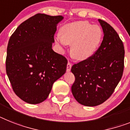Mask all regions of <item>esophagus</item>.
Segmentation results:
<instances>
[{
	"instance_id": "1",
	"label": "esophagus",
	"mask_w": 130,
	"mask_h": 130,
	"mask_svg": "<svg viewBox=\"0 0 130 130\" xmlns=\"http://www.w3.org/2000/svg\"><path fill=\"white\" fill-rule=\"evenodd\" d=\"M71 67H72V65L71 63H70V62H68V63H67V71H71Z\"/></svg>"
}]
</instances>
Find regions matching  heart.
Listing matches in <instances>:
<instances>
[{
    "label": "heart",
    "instance_id": "1",
    "mask_svg": "<svg viewBox=\"0 0 130 130\" xmlns=\"http://www.w3.org/2000/svg\"><path fill=\"white\" fill-rule=\"evenodd\" d=\"M102 38V31L99 26L87 21H77L63 25L55 41L63 47L71 44L72 56L76 59L85 60L94 53Z\"/></svg>",
    "mask_w": 130,
    "mask_h": 130
}]
</instances>
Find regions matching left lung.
<instances>
[{"mask_svg": "<svg viewBox=\"0 0 130 130\" xmlns=\"http://www.w3.org/2000/svg\"><path fill=\"white\" fill-rule=\"evenodd\" d=\"M104 32L100 46L89 58L72 66L75 80L71 87L77 102L87 106L102 104L114 92L124 67V47L110 25L99 19Z\"/></svg>", "mask_w": 130, "mask_h": 130, "instance_id": "obj_1", "label": "left lung"}]
</instances>
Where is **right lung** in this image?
I'll use <instances>...</instances> for the list:
<instances>
[{"instance_id": "right-lung-1", "label": "right lung", "mask_w": 130, "mask_h": 130, "mask_svg": "<svg viewBox=\"0 0 130 130\" xmlns=\"http://www.w3.org/2000/svg\"><path fill=\"white\" fill-rule=\"evenodd\" d=\"M63 19L37 14L22 23L10 38L6 74L14 92L27 103L44 101L53 83L66 72L67 59L52 50L57 25Z\"/></svg>"}]
</instances>
